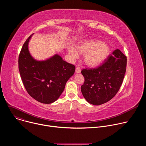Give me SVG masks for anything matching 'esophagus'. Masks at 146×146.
I'll return each mask as SVG.
<instances>
[{"label":"esophagus","mask_w":146,"mask_h":146,"mask_svg":"<svg viewBox=\"0 0 146 146\" xmlns=\"http://www.w3.org/2000/svg\"><path fill=\"white\" fill-rule=\"evenodd\" d=\"M81 72V68L78 66H77L76 68V73H79Z\"/></svg>","instance_id":"obj_1"}]
</instances>
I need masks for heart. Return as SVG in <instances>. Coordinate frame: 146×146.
I'll return each mask as SVG.
<instances>
[{"instance_id":"1","label":"heart","mask_w":146,"mask_h":146,"mask_svg":"<svg viewBox=\"0 0 146 146\" xmlns=\"http://www.w3.org/2000/svg\"><path fill=\"white\" fill-rule=\"evenodd\" d=\"M69 52L73 58H77L78 54L84 55L85 64L88 66L95 67L107 58L110 48L106 43L94 40L82 41L76 46V50L70 48Z\"/></svg>"}]
</instances>
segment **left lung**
I'll return each mask as SVG.
<instances>
[{"label":"left lung","instance_id":"8db88e82","mask_svg":"<svg viewBox=\"0 0 146 146\" xmlns=\"http://www.w3.org/2000/svg\"><path fill=\"white\" fill-rule=\"evenodd\" d=\"M127 62V56L117 49L98 67L82 69L85 81L81 90L86 100L97 106L114 97L122 83Z\"/></svg>","mask_w":146,"mask_h":146}]
</instances>
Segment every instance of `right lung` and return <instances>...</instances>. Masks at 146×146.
<instances>
[{
  "label": "right lung",
  "instance_id": "1",
  "mask_svg": "<svg viewBox=\"0 0 146 146\" xmlns=\"http://www.w3.org/2000/svg\"><path fill=\"white\" fill-rule=\"evenodd\" d=\"M32 36L27 39L19 55L21 78L31 96L40 103L50 104L56 100L63 92L76 68L57 54L43 61L33 59L28 50Z\"/></svg>",
  "mask_w": 146,
  "mask_h": 146
}]
</instances>
